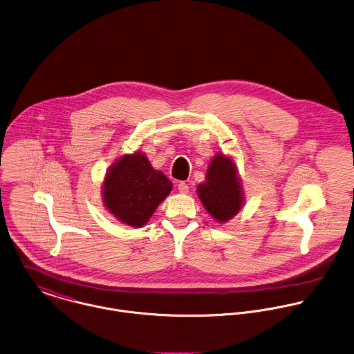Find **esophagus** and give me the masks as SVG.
I'll list each match as a JSON object with an SVG mask.
<instances>
[{"label":"esophagus","instance_id":"esophagus-1","mask_svg":"<svg viewBox=\"0 0 354 354\" xmlns=\"http://www.w3.org/2000/svg\"><path fill=\"white\" fill-rule=\"evenodd\" d=\"M178 190H179V193H182V194H187V193H189V185L185 183V182H180V183L178 185Z\"/></svg>","mask_w":354,"mask_h":354}]
</instances>
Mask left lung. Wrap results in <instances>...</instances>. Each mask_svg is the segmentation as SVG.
I'll use <instances>...</instances> for the list:
<instances>
[{"label": "left lung", "mask_w": 354, "mask_h": 354, "mask_svg": "<svg viewBox=\"0 0 354 354\" xmlns=\"http://www.w3.org/2000/svg\"><path fill=\"white\" fill-rule=\"evenodd\" d=\"M197 193L208 214L218 222L225 223L239 214L244 197L233 160L216 154L209 162L205 182L198 185Z\"/></svg>", "instance_id": "8db88e82"}]
</instances>
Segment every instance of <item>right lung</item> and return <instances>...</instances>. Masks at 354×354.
Returning <instances> with one entry per match:
<instances>
[{"mask_svg":"<svg viewBox=\"0 0 354 354\" xmlns=\"http://www.w3.org/2000/svg\"><path fill=\"white\" fill-rule=\"evenodd\" d=\"M171 190V180L153 169L143 153H135L122 156L109 168L102 193L104 207L120 222L142 227Z\"/></svg>","mask_w":354,"mask_h":354,"instance_id":"1","label":"right lung"}]
</instances>
